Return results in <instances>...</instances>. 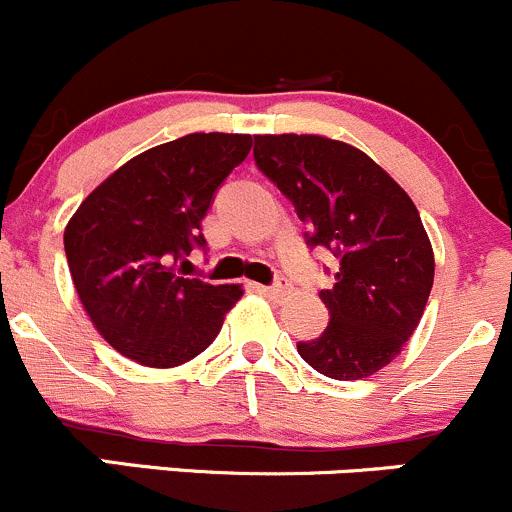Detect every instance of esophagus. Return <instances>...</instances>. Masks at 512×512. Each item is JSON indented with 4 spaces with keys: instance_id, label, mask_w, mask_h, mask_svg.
I'll list each match as a JSON object with an SVG mask.
<instances>
[{
    "instance_id": "34e87169",
    "label": "esophagus",
    "mask_w": 512,
    "mask_h": 512,
    "mask_svg": "<svg viewBox=\"0 0 512 512\" xmlns=\"http://www.w3.org/2000/svg\"><path fill=\"white\" fill-rule=\"evenodd\" d=\"M257 289H260L262 294H267L270 299H279V297H284V294L289 292V284L287 282H277V284H272V287H257Z\"/></svg>"
}]
</instances>
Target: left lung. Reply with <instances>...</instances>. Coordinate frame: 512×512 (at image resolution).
<instances>
[{
	"label": "left lung",
	"instance_id": "8db88e82",
	"mask_svg": "<svg viewBox=\"0 0 512 512\" xmlns=\"http://www.w3.org/2000/svg\"><path fill=\"white\" fill-rule=\"evenodd\" d=\"M255 164L311 228L309 247L341 260L321 289L331 321L299 355L333 380H360L395 360L434 284V252L412 198L360 149L321 134H257Z\"/></svg>",
	"mask_w": 512,
	"mask_h": 512
}]
</instances>
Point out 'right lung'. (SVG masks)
I'll list each match as a JSON object with an SVG mask.
<instances>
[{"label":"right lung","mask_w":512,"mask_h":512,"mask_svg":"<svg viewBox=\"0 0 512 512\" xmlns=\"http://www.w3.org/2000/svg\"><path fill=\"white\" fill-rule=\"evenodd\" d=\"M250 134L193 132L129 159L80 203L63 245L80 304L98 333L147 368H176L206 351L240 284L174 270L206 247L201 220L215 191L250 154Z\"/></svg>","instance_id":"1"}]
</instances>
